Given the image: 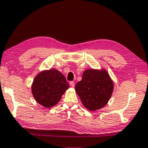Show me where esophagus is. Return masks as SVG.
<instances>
[{
  "instance_id": "obj_1",
  "label": "esophagus",
  "mask_w": 148,
  "mask_h": 148,
  "mask_svg": "<svg viewBox=\"0 0 148 148\" xmlns=\"http://www.w3.org/2000/svg\"><path fill=\"white\" fill-rule=\"evenodd\" d=\"M70 85H71L72 87H74V85H74V82H70Z\"/></svg>"
}]
</instances>
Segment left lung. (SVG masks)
<instances>
[{
  "label": "left lung",
  "mask_w": 148,
  "mask_h": 148,
  "mask_svg": "<svg viewBox=\"0 0 148 148\" xmlns=\"http://www.w3.org/2000/svg\"><path fill=\"white\" fill-rule=\"evenodd\" d=\"M113 82L106 70H86L75 86L83 106L90 111L103 107L113 91Z\"/></svg>",
  "instance_id": "1"
}]
</instances>
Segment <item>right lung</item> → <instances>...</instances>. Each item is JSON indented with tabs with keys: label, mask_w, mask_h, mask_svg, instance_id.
<instances>
[{
	"label": "right lung",
	"mask_w": 148,
	"mask_h": 148,
	"mask_svg": "<svg viewBox=\"0 0 148 148\" xmlns=\"http://www.w3.org/2000/svg\"><path fill=\"white\" fill-rule=\"evenodd\" d=\"M69 88L65 77L56 69L40 72L34 79L32 92L37 103L47 108L54 106Z\"/></svg>",
	"instance_id": "right-lung-1"
}]
</instances>
